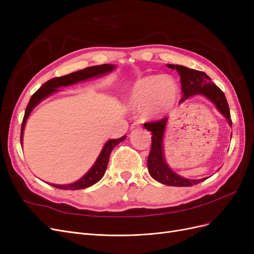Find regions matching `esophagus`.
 <instances>
[{
	"label": "esophagus",
	"mask_w": 254,
	"mask_h": 254,
	"mask_svg": "<svg viewBox=\"0 0 254 254\" xmlns=\"http://www.w3.org/2000/svg\"><path fill=\"white\" fill-rule=\"evenodd\" d=\"M140 126H141V123L140 122H134L130 128H131V129H136V128H139Z\"/></svg>",
	"instance_id": "obj_1"
}]
</instances>
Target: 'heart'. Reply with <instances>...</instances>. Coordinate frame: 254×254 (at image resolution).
Here are the masks:
<instances>
[{
	"label": "heart",
	"instance_id": "1",
	"mask_svg": "<svg viewBox=\"0 0 254 254\" xmlns=\"http://www.w3.org/2000/svg\"><path fill=\"white\" fill-rule=\"evenodd\" d=\"M179 95V87L171 77L146 76L137 80L129 93V103L136 109H145L150 117L171 110Z\"/></svg>",
	"mask_w": 254,
	"mask_h": 254
}]
</instances>
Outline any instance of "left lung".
<instances>
[{
    "label": "left lung",
    "mask_w": 254,
    "mask_h": 254,
    "mask_svg": "<svg viewBox=\"0 0 254 254\" xmlns=\"http://www.w3.org/2000/svg\"><path fill=\"white\" fill-rule=\"evenodd\" d=\"M167 66L173 70L178 71L181 81V92L182 98L180 102H184L191 95L201 94L216 106L219 112L228 120L230 126H232L231 115H230L229 105L227 98L216 84L207 76L204 72L193 70L183 65L167 64ZM167 123V118H164L157 122L145 123V128L151 131V148L149 156L147 158V166L150 176L158 182L166 184L170 187H191L197 183H200L203 179H187L174 173L167 163L165 162L163 152V135ZM232 135V134H231Z\"/></svg>",
    "instance_id": "left-lung-1"
}]
</instances>
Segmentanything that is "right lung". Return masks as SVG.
<instances>
[{"label": "right lung", "instance_id": "right-lung-1", "mask_svg": "<svg viewBox=\"0 0 254 254\" xmlns=\"http://www.w3.org/2000/svg\"><path fill=\"white\" fill-rule=\"evenodd\" d=\"M115 65L112 64H101V65H94V66H89L83 68V70L77 71V72H73L71 74H67L64 76H60V77H55L52 78L49 81L44 82L42 86L38 89L33 96L30 97L29 103L26 107L24 118H23L22 121V127H21V144H22V137H23V131H24V127H25V122L28 118V115L30 112L33 111L35 107L39 104L43 98L50 96L54 92L58 91V88L60 87H65V86H70V84L76 83L78 81L86 80L89 78H93V77H98L101 75H105L107 73H110L111 71L114 70ZM126 139V135L120 137V139H113L109 140L108 142H106L104 145V147L99 153V156L97 160L95 161L94 165L90 168V171L84 175L83 177L76 182L70 183V184H51L54 188L61 189V190H81V189H86L91 186H93L96 182H98L103 178V176L106 172L107 165H108V161L110 158V153L113 150V148L123 142Z\"/></svg>", "mask_w": 254, "mask_h": 254}]
</instances>
